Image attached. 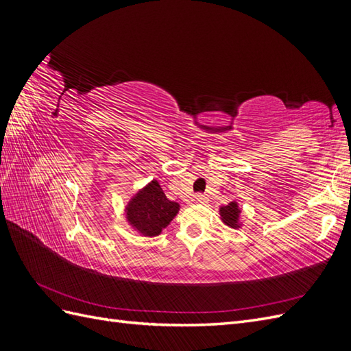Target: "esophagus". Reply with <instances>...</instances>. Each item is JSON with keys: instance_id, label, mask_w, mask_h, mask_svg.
Returning <instances> with one entry per match:
<instances>
[{"instance_id": "obj_1", "label": "esophagus", "mask_w": 351, "mask_h": 351, "mask_svg": "<svg viewBox=\"0 0 351 351\" xmlns=\"http://www.w3.org/2000/svg\"><path fill=\"white\" fill-rule=\"evenodd\" d=\"M193 200L196 202V204H206L208 197H206V196H204V195H196Z\"/></svg>"}]
</instances>
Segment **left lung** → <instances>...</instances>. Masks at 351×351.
Segmentation results:
<instances>
[{
	"mask_svg": "<svg viewBox=\"0 0 351 351\" xmlns=\"http://www.w3.org/2000/svg\"><path fill=\"white\" fill-rule=\"evenodd\" d=\"M218 212H219V219L222 221V224L224 226H227L232 230H239L243 227L241 208L236 199L231 200L228 205L219 206Z\"/></svg>",
	"mask_w": 351,
	"mask_h": 351,
	"instance_id": "1",
	"label": "left lung"
}]
</instances>
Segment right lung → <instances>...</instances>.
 I'll return each mask as SVG.
<instances>
[{"mask_svg":"<svg viewBox=\"0 0 351 351\" xmlns=\"http://www.w3.org/2000/svg\"><path fill=\"white\" fill-rule=\"evenodd\" d=\"M178 210L180 205L165 196L158 180L154 178L129 199L124 217L133 231L143 237H156L169 226Z\"/></svg>","mask_w":351,"mask_h":351,"instance_id":"1","label":"right lung"}]
</instances>
